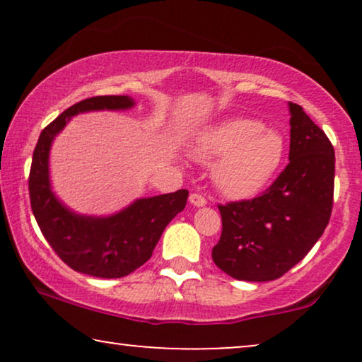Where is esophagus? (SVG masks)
I'll use <instances>...</instances> for the list:
<instances>
[{
	"mask_svg": "<svg viewBox=\"0 0 362 362\" xmlns=\"http://www.w3.org/2000/svg\"><path fill=\"white\" fill-rule=\"evenodd\" d=\"M189 202H191L192 206H196V207H202V206L207 204L206 197L201 196V194H197V192H192V194L189 196Z\"/></svg>",
	"mask_w": 362,
	"mask_h": 362,
	"instance_id": "obj_1",
	"label": "esophagus"
}]
</instances>
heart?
I'll return each mask as SVG.
<instances>
[{
    "label": "heart",
    "mask_w": 362,
    "mask_h": 362,
    "mask_svg": "<svg viewBox=\"0 0 362 362\" xmlns=\"http://www.w3.org/2000/svg\"><path fill=\"white\" fill-rule=\"evenodd\" d=\"M192 155L204 165L217 158L212 177L217 189L230 197L255 194L281 165L285 138L250 118H227L197 138Z\"/></svg>",
    "instance_id": "1"
}]
</instances>
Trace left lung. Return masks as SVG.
Wrapping results in <instances>:
<instances>
[{"label": "left lung", "instance_id": "left-lung-1", "mask_svg": "<svg viewBox=\"0 0 362 362\" xmlns=\"http://www.w3.org/2000/svg\"><path fill=\"white\" fill-rule=\"evenodd\" d=\"M290 107V163L269 189L219 206L222 234L212 260L232 279H280L308 254L328 226L334 148L296 103Z\"/></svg>", "mask_w": 362, "mask_h": 362}]
</instances>
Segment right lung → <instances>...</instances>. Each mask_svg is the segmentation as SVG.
<instances>
[{
    "mask_svg": "<svg viewBox=\"0 0 362 362\" xmlns=\"http://www.w3.org/2000/svg\"><path fill=\"white\" fill-rule=\"evenodd\" d=\"M133 105L135 102L128 95L86 98L44 128L33 153L29 197L39 229L64 264L98 279H120L145 264L166 226L185 209L189 192L180 189L143 197L107 217L77 214L64 206L51 189L49 151L57 133L77 113L127 110Z\"/></svg>",
    "mask_w": 362,
    "mask_h": 362,
    "instance_id": "add662e5",
    "label": "right lung"
}]
</instances>
